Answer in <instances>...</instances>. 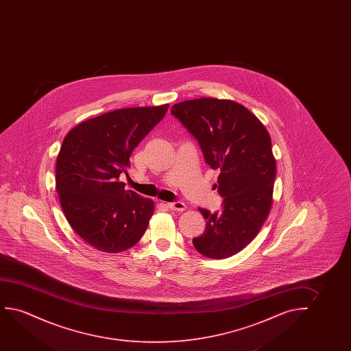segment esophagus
Instances as JSON below:
<instances>
[{"mask_svg": "<svg viewBox=\"0 0 351 351\" xmlns=\"http://www.w3.org/2000/svg\"><path fill=\"white\" fill-rule=\"evenodd\" d=\"M168 207L170 210H173V211L182 212L186 210V204H183L181 202H169Z\"/></svg>", "mask_w": 351, "mask_h": 351, "instance_id": "esophagus-1", "label": "esophagus"}]
</instances>
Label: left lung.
<instances>
[{
    "label": "left lung",
    "mask_w": 351,
    "mask_h": 351,
    "mask_svg": "<svg viewBox=\"0 0 351 351\" xmlns=\"http://www.w3.org/2000/svg\"><path fill=\"white\" fill-rule=\"evenodd\" d=\"M173 114L197 140L204 158L219 171L221 211L199 208L206 219L195 250L211 259L237 254L258 235L272 206L276 159L269 132L236 101L199 98L171 106Z\"/></svg>",
    "instance_id": "obj_1"
}]
</instances>
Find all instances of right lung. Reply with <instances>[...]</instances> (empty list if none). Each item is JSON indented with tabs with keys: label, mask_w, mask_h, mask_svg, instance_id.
<instances>
[{
	"label": "right lung",
	"mask_w": 351,
	"mask_h": 351,
	"mask_svg": "<svg viewBox=\"0 0 351 351\" xmlns=\"http://www.w3.org/2000/svg\"><path fill=\"white\" fill-rule=\"evenodd\" d=\"M168 108L110 111L84 121L64 136L56 159V191L69 226L96 250L123 252L147 229L154 202L125 191L119 178Z\"/></svg>",
	"instance_id": "obj_1"
}]
</instances>
